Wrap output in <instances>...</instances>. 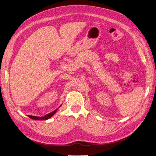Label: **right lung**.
Listing matches in <instances>:
<instances>
[{"label": "right lung", "instance_id": "right-lung-1", "mask_svg": "<svg viewBox=\"0 0 156 156\" xmlns=\"http://www.w3.org/2000/svg\"><path fill=\"white\" fill-rule=\"evenodd\" d=\"M60 105V106H61ZM58 107V108H59ZM58 108H56V110H55L54 111H53V112H50V113H49V114H48V115H45L44 116H41V117H39V116H30V115H29V117L30 118V119H33V120H48V119H50V118L51 117V116H53L55 114V112L58 111Z\"/></svg>", "mask_w": 156, "mask_h": 156}]
</instances>
